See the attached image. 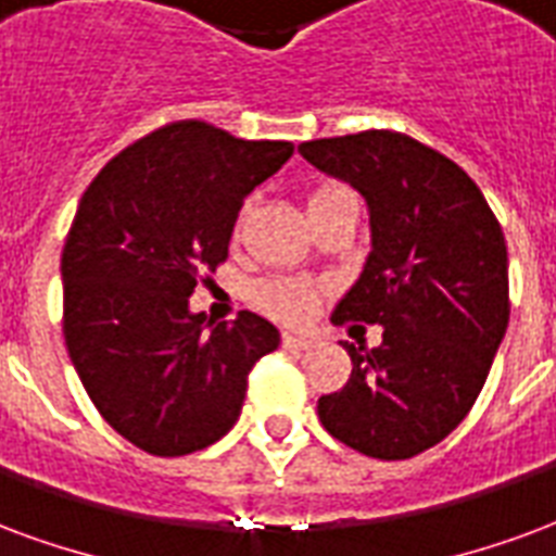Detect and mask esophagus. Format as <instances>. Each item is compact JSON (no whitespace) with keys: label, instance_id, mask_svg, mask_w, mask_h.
Instances as JSON below:
<instances>
[{"label":"esophagus","instance_id":"esophagus-1","mask_svg":"<svg viewBox=\"0 0 556 556\" xmlns=\"http://www.w3.org/2000/svg\"><path fill=\"white\" fill-rule=\"evenodd\" d=\"M312 344V339H306V336H294V332H286L282 336V348H289V351H306Z\"/></svg>","mask_w":556,"mask_h":556}]
</instances>
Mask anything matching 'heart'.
Returning a JSON list of instances; mask_svg holds the SVG:
<instances>
[{
    "mask_svg": "<svg viewBox=\"0 0 556 556\" xmlns=\"http://www.w3.org/2000/svg\"><path fill=\"white\" fill-rule=\"evenodd\" d=\"M348 188H341V185H320L318 191L309 197V203L315 200H327V197L344 194ZM247 212H250V203L241 205V212L236 217V226H232V236L241 238V229H244ZM250 300H253V306L258 312H265L274 320H282V324H300V320H306L315 309V303H318V291L312 282L298 277H270L262 279L253 286L250 291Z\"/></svg>",
    "mask_w": 556,
    "mask_h": 556,
    "instance_id": "heart-1",
    "label": "heart"
}]
</instances>
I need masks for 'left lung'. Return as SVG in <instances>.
<instances>
[{"label": "left lung", "mask_w": 556, "mask_h": 556, "mask_svg": "<svg viewBox=\"0 0 556 556\" xmlns=\"http://www.w3.org/2000/svg\"><path fill=\"white\" fill-rule=\"evenodd\" d=\"M298 150L371 212V253L332 324L382 327L371 351L344 341L353 371L318 397L320 425L365 456L409 459L439 445L486 382L509 324L504 232L475 179L409 135L368 129Z\"/></svg>", "instance_id": "1"}]
</instances>
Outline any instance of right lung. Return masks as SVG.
<instances>
[{
  "label": "right lung",
  "mask_w": 556,
  "mask_h": 556,
  "mask_svg": "<svg viewBox=\"0 0 556 556\" xmlns=\"http://www.w3.org/2000/svg\"><path fill=\"white\" fill-rule=\"evenodd\" d=\"M291 152L176 121L117 152L81 194L61 253L64 341L102 418L147 454L215 445L253 365L277 351L270 320L205 324L188 298L229 256L244 197Z\"/></svg>",
  "instance_id": "1"
}]
</instances>
